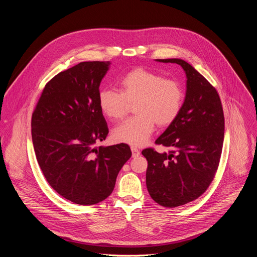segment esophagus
Wrapping results in <instances>:
<instances>
[{"label": "esophagus", "instance_id": "34e87169", "mask_svg": "<svg viewBox=\"0 0 257 257\" xmlns=\"http://www.w3.org/2000/svg\"><path fill=\"white\" fill-rule=\"evenodd\" d=\"M131 152H132V157H133V158H136V157H138V156L140 155L139 150H138L137 148H135V146H132V148H131Z\"/></svg>", "mask_w": 257, "mask_h": 257}]
</instances>
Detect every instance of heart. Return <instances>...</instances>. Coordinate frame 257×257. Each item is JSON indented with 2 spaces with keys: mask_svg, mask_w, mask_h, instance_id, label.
Masks as SVG:
<instances>
[{
  "mask_svg": "<svg viewBox=\"0 0 257 257\" xmlns=\"http://www.w3.org/2000/svg\"><path fill=\"white\" fill-rule=\"evenodd\" d=\"M120 91L104 88L98 93L100 111L108 119H123L134 104V117L113 131L119 142L142 145L152 136L155 125L165 128L173 124L182 111L185 91L182 84L160 73L135 68L124 75Z\"/></svg>",
  "mask_w": 257,
  "mask_h": 257,
  "instance_id": "1",
  "label": "heart"
}]
</instances>
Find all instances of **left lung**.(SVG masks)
<instances>
[{
    "label": "left lung",
    "mask_w": 257,
    "mask_h": 257,
    "mask_svg": "<svg viewBox=\"0 0 257 257\" xmlns=\"http://www.w3.org/2000/svg\"><path fill=\"white\" fill-rule=\"evenodd\" d=\"M158 61L184 69L187 90L180 115L156 140L171 151H142L149 163L146 187L160 205L177 207L197 199L212 182L223 150L225 117L216 89L190 64L180 59Z\"/></svg>",
    "instance_id": "obj_1"
}]
</instances>
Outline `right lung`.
<instances>
[{
	"instance_id": "1",
	"label": "right lung",
	"mask_w": 257,
	"mask_h": 257,
	"mask_svg": "<svg viewBox=\"0 0 257 257\" xmlns=\"http://www.w3.org/2000/svg\"><path fill=\"white\" fill-rule=\"evenodd\" d=\"M109 62H81L45 86L31 117L36 160L50 186L80 205L104 200L131 158L129 145L96 146L108 128L98 105Z\"/></svg>"
}]
</instances>
